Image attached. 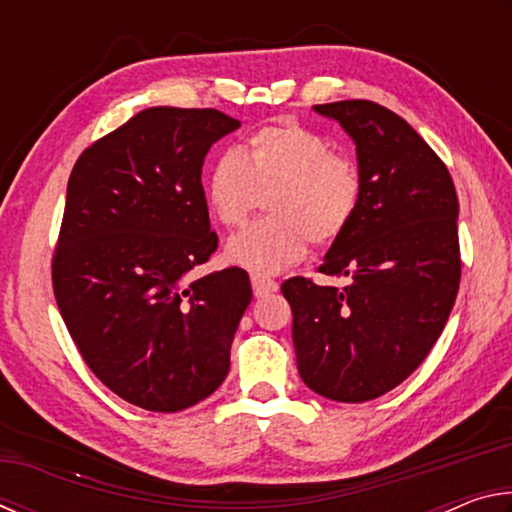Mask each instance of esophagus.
I'll use <instances>...</instances> for the list:
<instances>
[{
  "instance_id": "esophagus-1",
  "label": "esophagus",
  "mask_w": 512,
  "mask_h": 512,
  "mask_svg": "<svg viewBox=\"0 0 512 512\" xmlns=\"http://www.w3.org/2000/svg\"><path fill=\"white\" fill-rule=\"evenodd\" d=\"M250 282H253V293H255L257 298L271 296V293H275L277 289H280V284H277L275 280H268V277L257 275V273L250 275Z\"/></svg>"
}]
</instances>
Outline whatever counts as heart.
Segmentation results:
<instances>
[{"instance_id": "heart-1", "label": "heart", "mask_w": 512, "mask_h": 512, "mask_svg": "<svg viewBox=\"0 0 512 512\" xmlns=\"http://www.w3.org/2000/svg\"><path fill=\"white\" fill-rule=\"evenodd\" d=\"M361 171L334 153L323 135L296 121L266 126L237 153L214 164L205 201L223 228H244L264 207L268 216L230 239V262L255 273H280L305 257L309 241L339 239L361 203Z\"/></svg>"}]
</instances>
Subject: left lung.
<instances>
[{
    "label": "left lung",
    "mask_w": 512,
    "mask_h": 512,
    "mask_svg": "<svg viewBox=\"0 0 512 512\" xmlns=\"http://www.w3.org/2000/svg\"><path fill=\"white\" fill-rule=\"evenodd\" d=\"M314 110L357 144L359 210L318 268L348 284L291 277L282 293L302 381L327 400L368 402L420 366L452 314L458 198L445 162L393 110L363 99Z\"/></svg>",
    "instance_id": "8db88e82"
}]
</instances>
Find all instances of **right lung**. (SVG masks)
<instances>
[{
  "label": "right lung",
  "instance_id": "obj_1",
  "mask_svg": "<svg viewBox=\"0 0 512 512\" xmlns=\"http://www.w3.org/2000/svg\"><path fill=\"white\" fill-rule=\"evenodd\" d=\"M239 126L214 108L142 110L88 146L69 176L51 262L60 316L94 375L140 409H189L230 370L248 273H187L219 246L205 155Z\"/></svg>",
  "mask_w": 512,
  "mask_h": 512
}]
</instances>
